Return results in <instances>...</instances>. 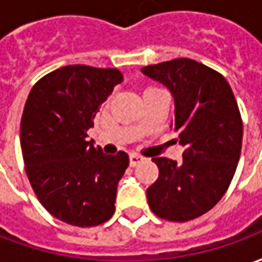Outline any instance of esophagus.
I'll list each match as a JSON object with an SVG mask.
<instances>
[{"label": "esophagus", "mask_w": 262, "mask_h": 262, "mask_svg": "<svg viewBox=\"0 0 262 262\" xmlns=\"http://www.w3.org/2000/svg\"><path fill=\"white\" fill-rule=\"evenodd\" d=\"M142 156H139V154H130V157H129V163H130V167H136L137 164H140L143 161Z\"/></svg>", "instance_id": "1"}]
</instances>
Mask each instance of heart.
<instances>
[{"label":"heart","mask_w":262,"mask_h":262,"mask_svg":"<svg viewBox=\"0 0 262 262\" xmlns=\"http://www.w3.org/2000/svg\"><path fill=\"white\" fill-rule=\"evenodd\" d=\"M154 90H157V88H154V86H147V88H146V90H144V92L154 91Z\"/></svg>","instance_id":"heart-1"}]
</instances>
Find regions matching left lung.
Returning <instances> with one entry per match:
<instances>
[{
  "label": "left lung",
  "mask_w": 262,
  "mask_h": 262,
  "mask_svg": "<svg viewBox=\"0 0 262 262\" xmlns=\"http://www.w3.org/2000/svg\"><path fill=\"white\" fill-rule=\"evenodd\" d=\"M142 71L172 92V127L185 147L181 163L151 159L159 178L147 188L148 206L170 222L196 219L219 202L236 172L243 142L236 98L223 75L195 60L174 59Z\"/></svg>",
  "instance_id": "8db88e82"
}]
</instances>
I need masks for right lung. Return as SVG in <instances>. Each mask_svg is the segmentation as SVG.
Here are the masks:
<instances>
[{"label": "right lung", "mask_w": 262, "mask_h": 262, "mask_svg": "<svg viewBox=\"0 0 262 262\" xmlns=\"http://www.w3.org/2000/svg\"><path fill=\"white\" fill-rule=\"evenodd\" d=\"M122 80L116 69L66 66L42 77L28 95L20 119L26 176L43 208L67 225L92 227L115 213L129 157L103 154L86 132Z\"/></svg>", "instance_id": "obj_1"}]
</instances>
